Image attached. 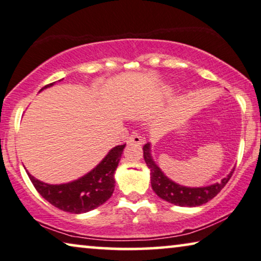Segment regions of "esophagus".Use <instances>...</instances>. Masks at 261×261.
<instances>
[{
    "instance_id": "1",
    "label": "esophagus",
    "mask_w": 261,
    "mask_h": 261,
    "mask_svg": "<svg viewBox=\"0 0 261 261\" xmlns=\"http://www.w3.org/2000/svg\"><path fill=\"white\" fill-rule=\"evenodd\" d=\"M127 142H129V144H138V145H141V144L144 143V139L138 134H134L130 136Z\"/></svg>"
}]
</instances>
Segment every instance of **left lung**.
<instances>
[{"mask_svg": "<svg viewBox=\"0 0 261 261\" xmlns=\"http://www.w3.org/2000/svg\"><path fill=\"white\" fill-rule=\"evenodd\" d=\"M151 146L150 143L145 144L143 146V155L147 168L150 169V178H151V186L155 194L165 201H169L171 204L178 206H189V207H194V206L203 205L207 203L215 198L219 193L227 181L232 177L233 171L228 174L226 178L221 179V181L216 182V184L205 186V188H186L181 186L177 182L172 181L162 172V170L158 168L151 155Z\"/></svg>", "mask_w": 261, "mask_h": 261, "instance_id": "left-lung-1", "label": "left lung"}]
</instances>
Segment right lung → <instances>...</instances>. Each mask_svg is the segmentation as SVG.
<instances>
[{"instance_id": "add662e5", "label": "right lung", "mask_w": 261, "mask_h": 261, "mask_svg": "<svg viewBox=\"0 0 261 261\" xmlns=\"http://www.w3.org/2000/svg\"><path fill=\"white\" fill-rule=\"evenodd\" d=\"M54 84L55 82L45 85L41 90ZM125 145L115 146L95 169L80 179L67 184L50 185L34 178L28 171L27 173L37 192L55 207L70 213L89 212L106 203L114 193L115 171Z\"/></svg>"}]
</instances>
